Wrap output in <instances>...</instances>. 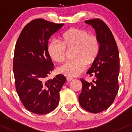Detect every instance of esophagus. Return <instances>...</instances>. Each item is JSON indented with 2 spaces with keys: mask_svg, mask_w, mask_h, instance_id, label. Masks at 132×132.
I'll return each mask as SVG.
<instances>
[{
  "mask_svg": "<svg viewBox=\"0 0 132 132\" xmlns=\"http://www.w3.org/2000/svg\"><path fill=\"white\" fill-rule=\"evenodd\" d=\"M73 80V78H71V77H67V81H71V80Z\"/></svg>",
  "mask_w": 132,
  "mask_h": 132,
  "instance_id": "34e87169",
  "label": "esophagus"
}]
</instances>
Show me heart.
<instances>
[{
    "mask_svg": "<svg viewBox=\"0 0 132 132\" xmlns=\"http://www.w3.org/2000/svg\"><path fill=\"white\" fill-rule=\"evenodd\" d=\"M75 49L74 60L68 61L58 69V71L67 77H77L87 65H91L97 57L99 44L97 38L86 30L71 28L63 34L61 42L53 40L48 45V53L56 62H62L65 58L66 49Z\"/></svg>",
    "mask_w": 132,
    "mask_h": 132,
    "instance_id": "1",
    "label": "heart"
}]
</instances>
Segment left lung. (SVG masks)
<instances>
[{"mask_svg":"<svg viewBox=\"0 0 132 132\" xmlns=\"http://www.w3.org/2000/svg\"><path fill=\"white\" fill-rule=\"evenodd\" d=\"M95 30L99 44L97 57L87 74L94 77L88 82L82 79V91L79 96L80 106L91 113H99L110 106L118 91L120 56L112 31L103 21H85Z\"/></svg>","mask_w":132,"mask_h":132,"instance_id":"8db88e82","label":"left lung"}]
</instances>
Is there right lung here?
<instances>
[{
	"instance_id": "1",
	"label": "right lung",
	"mask_w": 132,
	"mask_h": 132,
	"mask_svg": "<svg viewBox=\"0 0 132 132\" xmlns=\"http://www.w3.org/2000/svg\"><path fill=\"white\" fill-rule=\"evenodd\" d=\"M63 25L34 20L24 27L16 44L13 72L16 92L24 107L34 114L53 111L66 82L65 77L61 74L45 80L53 69L47 50L48 40Z\"/></svg>"
}]
</instances>
